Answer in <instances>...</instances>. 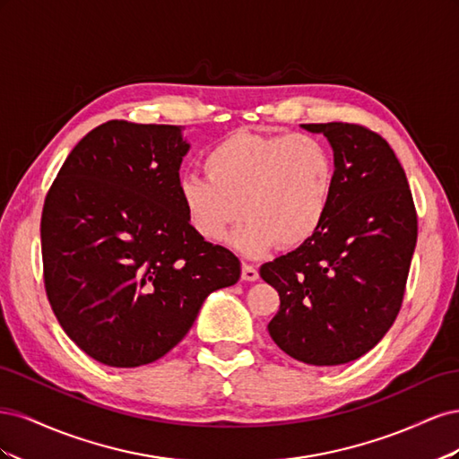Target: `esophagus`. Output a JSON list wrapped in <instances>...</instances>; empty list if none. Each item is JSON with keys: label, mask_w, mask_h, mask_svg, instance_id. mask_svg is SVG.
Returning a JSON list of instances; mask_svg holds the SVG:
<instances>
[{"label": "esophagus", "mask_w": 459, "mask_h": 459, "mask_svg": "<svg viewBox=\"0 0 459 459\" xmlns=\"http://www.w3.org/2000/svg\"><path fill=\"white\" fill-rule=\"evenodd\" d=\"M241 280L243 281H256L258 280V270L251 264H243L241 266Z\"/></svg>", "instance_id": "1"}]
</instances>
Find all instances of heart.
<instances>
[{
	"instance_id": "b5f03b06",
	"label": "heart",
	"mask_w": 459,
	"mask_h": 459,
	"mask_svg": "<svg viewBox=\"0 0 459 459\" xmlns=\"http://www.w3.org/2000/svg\"><path fill=\"white\" fill-rule=\"evenodd\" d=\"M203 170L206 178L187 174L178 186L189 226L204 241L220 243L245 214L231 245L251 258L280 243H308L335 193V159L310 134L238 130L208 149Z\"/></svg>"
}]
</instances>
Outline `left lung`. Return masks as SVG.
<instances>
[{"label": "left lung", "mask_w": 459, "mask_h": 459, "mask_svg": "<svg viewBox=\"0 0 459 459\" xmlns=\"http://www.w3.org/2000/svg\"><path fill=\"white\" fill-rule=\"evenodd\" d=\"M335 155V193L314 238L260 266L280 293L270 337L299 362L339 366L364 356L396 319L418 241L406 172L362 124H302Z\"/></svg>", "instance_id": "obj_1"}]
</instances>
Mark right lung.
<instances>
[{"instance_id":"obj_1","label":"right lung","mask_w":459,"mask_h":459,"mask_svg":"<svg viewBox=\"0 0 459 459\" xmlns=\"http://www.w3.org/2000/svg\"><path fill=\"white\" fill-rule=\"evenodd\" d=\"M182 126L108 120L82 137L41 212L48 300L82 351L110 368L182 341L239 258L193 231L179 199Z\"/></svg>"}]
</instances>
